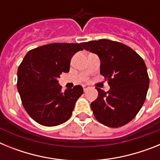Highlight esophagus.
<instances>
[{"label": "esophagus", "instance_id": "esophagus-1", "mask_svg": "<svg viewBox=\"0 0 160 160\" xmlns=\"http://www.w3.org/2000/svg\"><path fill=\"white\" fill-rule=\"evenodd\" d=\"M89 88H90V87H89L87 85H83V90H84L85 92H86L87 90H88Z\"/></svg>", "mask_w": 160, "mask_h": 160}]
</instances>
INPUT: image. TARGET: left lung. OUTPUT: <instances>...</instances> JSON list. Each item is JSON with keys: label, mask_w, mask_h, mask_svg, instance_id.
Here are the masks:
<instances>
[{"label": "left lung", "mask_w": 160, "mask_h": 160, "mask_svg": "<svg viewBox=\"0 0 160 160\" xmlns=\"http://www.w3.org/2000/svg\"><path fill=\"white\" fill-rule=\"evenodd\" d=\"M85 49L99 57L100 73L110 90L96 88L97 99L91 102L96 119L109 128H119L131 122L146 99L149 77L143 59L121 42L101 39L82 43Z\"/></svg>", "instance_id": "1"}]
</instances>
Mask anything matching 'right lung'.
<instances>
[{
    "label": "right lung",
    "instance_id": "add662e5",
    "mask_svg": "<svg viewBox=\"0 0 160 160\" xmlns=\"http://www.w3.org/2000/svg\"><path fill=\"white\" fill-rule=\"evenodd\" d=\"M83 50L81 44L51 43L29 50L18 70V92L22 105L32 119L54 127L71 117L82 86L62 91L58 78L70 71L72 57Z\"/></svg>",
    "mask_w": 160,
    "mask_h": 160
}]
</instances>
